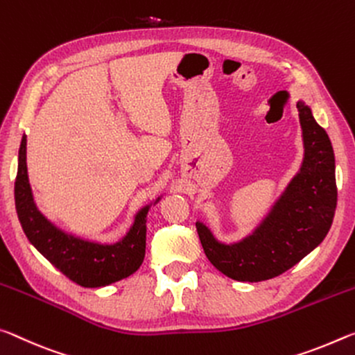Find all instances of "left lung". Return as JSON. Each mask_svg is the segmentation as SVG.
<instances>
[{
  "label": "left lung",
  "instance_id": "obj_1",
  "mask_svg": "<svg viewBox=\"0 0 355 355\" xmlns=\"http://www.w3.org/2000/svg\"><path fill=\"white\" fill-rule=\"evenodd\" d=\"M305 157L282 198L259 228L225 245L206 225L196 222L202 250L216 269L237 282H264L282 275L324 241L336 207L335 155L329 135L297 102Z\"/></svg>",
  "mask_w": 355,
  "mask_h": 355
}]
</instances>
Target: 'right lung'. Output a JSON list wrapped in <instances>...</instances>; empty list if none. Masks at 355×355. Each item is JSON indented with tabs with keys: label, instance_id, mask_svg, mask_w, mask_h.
Here are the masks:
<instances>
[{
	"label": "right lung",
	"instance_id": "right-lung-1",
	"mask_svg": "<svg viewBox=\"0 0 355 355\" xmlns=\"http://www.w3.org/2000/svg\"><path fill=\"white\" fill-rule=\"evenodd\" d=\"M160 198H157L155 202ZM17 216L34 247L44 257L83 288H101L123 280L138 270L146 250V216L149 206L137 214L135 222L123 241L113 245L83 241L56 228L34 205L26 168V137L19 150V170L15 178Z\"/></svg>",
	"mask_w": 355,
	"mask_h": 355
}]
</instances>
